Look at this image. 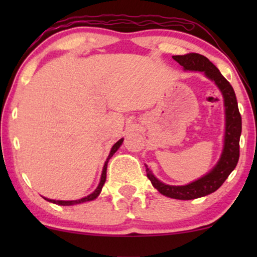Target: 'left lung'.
I'll list each match as a JSON object with an SVG mask.
<instances>
[{"label": "left lung", "instance_id": "obj_1", "mask_svg": "<svg viewBox=\"0 0 257 257\" xmlns=\"http://www.w3.org/2000/svg\"><path fill=\"white\" fill-rule=\"evenodd\" d=\"M185 71H200L207 78L214 82L223 98L224 106V136L223 149L220 159L208 173L202 175L198 180L184 186L166 185L154 177L152 171L146 166L147 178L152 182L153 187L159 193L172 199L193 200L201 198L215 192L221 187L234 168L236 167L240 157V136L242 130L241 114L238 112L237 100L234 89L229 82L221 75L219 69L205 56L199 54H186L173 56Z\"/></svg>", "mask_w": 257, "mask_h": 257}]
</instances>
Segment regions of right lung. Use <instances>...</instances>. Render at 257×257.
Listing matches in <instances>:
<instances>
[{
  "mask_svg": "<svg viewBox=\"0 0 257 257\" xmlns=\"http://www.w3.org/2000/svg\"><path fill=\"white\" fill-rule=\"evenodd\" d=\"M122 142H124V138L119 139L117 143L114 144L113 146H112V149L110 151V154H108L107 159L106 161H105L104 164V167H103V171H101V177H100V181L99 184H98L97 188L94 189V191L91 193V194H89L87 196H84V198L82 199H78V200H68V201H65V200H52V199H48V198H44L47 201L49 202H52V203H56V205H61V206H73V205H79V203H84V202H87V201H92V200L97 199L98 195L100 194L101 192V188H103V186L105 184V181H106V170H107V163L108 160L111 159L112 156L117 152L119 147L121 146Z\"/></svg>",
  "mask_w": 257,
  "mask_h": 257,
  "instance_id": "obj_1",
  "label": "right lung"
}]
</instances>
